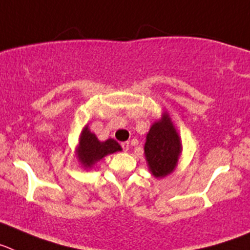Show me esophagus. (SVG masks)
<instances>
[{
	"label": "esophagus",
	"mask_w": 250,
	"mask_h": 250,
	"mask_svg": "<svg viewBox=\"0 0 250 250\" xmlns=\"http://www.w3.org/2000/svg\"><path fill=\"white\" fill-rule=\"evenodd\" d=\"M121 146H122L123 151H125V152H127L128 149H129V142H123L122 145H121Z\"/></svg>",
	"instance_id": "obj_1"
}]
</instances>
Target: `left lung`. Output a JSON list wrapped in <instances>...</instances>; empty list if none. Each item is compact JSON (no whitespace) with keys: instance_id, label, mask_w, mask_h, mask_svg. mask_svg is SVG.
<instances>
[{"instance_id":"left-lung-1","label":"left lung","mask_w":250,"mask_h":250,"mask_svg":"<svg viewBox=\"0 0 250 250\" xmlns=\"http://www.w3.org/2000/svg\"><path fill=\"white\" fill-rule=\"evenodd\" d=\"M181 152L179 134L170 118L164 116L156 122L147 134L145 153L149 170L156 177H165L176 167Z\"/></svg>"}]
</instances>
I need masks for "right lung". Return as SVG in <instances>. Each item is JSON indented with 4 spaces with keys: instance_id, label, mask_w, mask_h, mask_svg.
Instances as JSON below:
<instances>
[{
    "instance_id": "add662e5",
    "label": "right lung",
    "mask_w": 250,
    "mask_h": 250,
    "mask_svg": "<svg viewBox=\"0 0 250 250\" xmlns=\"http://www.w3.org/2000/svg\"><path fill=\"white\" fill-rule=\"evenodd\" d=\"M121 146L118 142L114 140H107L105 142H101L95 134L89 131L88 127H85L82 132L79 142V148H78V157L82 161V164L85 167H90L93 164L102 160L104 156L113 153V152L121 151Z\"/></svg>"
}]
</instances>
